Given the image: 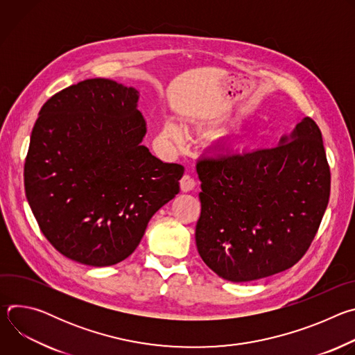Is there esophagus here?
I'll use <instances>...</instances> for the list:
<instances>
[{"label": "esophagus", "mask_w": 355, "mask_h": 355, "mask_svg": "<svg viewBox=\"0 0 355 355\" xmlns=\"http://www.w3.org/2000/svg\"><path fill=\"white\" fill-rule=\"evenodd\" d=\"M195 185H196V181H195L189 174H185V175L181 178V181H180V187H181V191H182V192H189V191H192V189L195 188Z\"/></svg>", "instance_id": "obj_1"}]
</instances>
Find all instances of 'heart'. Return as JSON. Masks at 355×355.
Masks as SVG:
<instances>
[{
    "label": "heart",
    "instance_id": "1",
    "mask_svg": "<svg viewBox=\"0 0 355 355\" xmlns=\"http://www.w3.org/2000/svg\"><path fill=\"white\" fill-rule=\"evenodd\" d=\"M162 135L168 141H181L184 137L182 129L174 121H166Z\"/></svg>",
    "mask_w": 355,
    "mask_h": 355
}]
</instances>
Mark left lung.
Here are the masks:
<instances>
[{
    "mask_svg": "<svg viewBox=\"0 0 355 355\" xmlns=\"http://www.w3.org/2000/svg\"><path fill=\"white\" fill-rule=\"evenodd\" d=\"M229 150L230 141L218 144ZM198 252L220 278L248 282L282 272L305 254L330 196L322 132L303 118L277 147L227 151L196 164Z\"/></svg>",
    "mask_w": 355,
    "mask_h": 355,
    "instance_id": "8db88e82",
    "label": "left lung"
}]
</instances>
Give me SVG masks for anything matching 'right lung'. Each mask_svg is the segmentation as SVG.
I'll use <instances>...</instances> for the list:
<instances>
[{
  "mask_svg": "<svg viewBox=\"0 0 355 355\" xmlns=\"http://www.w3.org/2000/svg\"><path fill=\"white\" fill-rule=\"evenodd\" d=\"M139 91L91 78L42 107L24 168L36 222L59 252L91 267L128 259L148 220L180 191L184 167L141 144Z\"/></svg>",
  "mask_w": 355,
  "mask_h": 355,
  "instance_id": "obj_1",
  "label": "right lung"
}]
</instances>
